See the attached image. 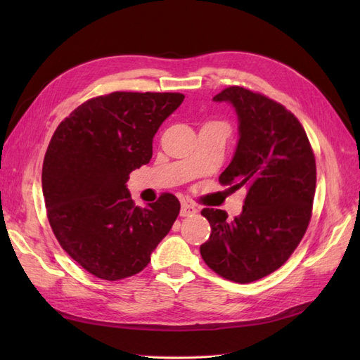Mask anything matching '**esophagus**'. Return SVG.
<instances>
[{
  "mask_svg": "<svg viewBox=\"0 0 360 360\" xmlns=\"http://www.w3.org/2000/svg\"><path fill=\"white\" fill-rule=\"evenodd\" d=\"M198 210H197V207L195 205H192V204H189V202H183L181 204V210H180V216H192V214H195L197 213Z\"/></svg>",
  "mask_w": 360,
  "mask_h": 360,
  "instance_id": "34e87169",
  "label": "esophagus"
}]
</instances>
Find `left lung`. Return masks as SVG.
Instances as JSON below:
<instances>
[{"instance_id":"obj_1","label":"left lung","mask_w":360,"mask_h":360,"mask_svg":"<svg viewBox=\"0 0 360 360\" xmlns=\"http://www.w3.org/2000/svg\"><path fill=\"white\" fill-rule=\"evenodd\" d=\"M213 101L231 103L238 120V143L219 181L231 191L245 188L246 198L233 221L224 210L202 209L212 234L200 252L217 275L248 284L279 269L304 236L315 158L300 122L281 103L237 85Z\"/></svg>"}]
</instances>
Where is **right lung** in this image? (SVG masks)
<instances>
[{
  "mask_svg": "<svg viewBox=\"0 0 360 360\" xmlns=\"http://www.w3.org/2000/svg\"><path fill=\"white\" fill-rule=\"evenodd\" d=\"M180 93L115 91L84 102L58 124L41 169L48 219L58 243L96 278L139 274L180 212L172 193L135 205L129 174L153 155Z\"/></svg>",
  "mask_w": 360,
  "mask_h": 360,
  "instance_id": "add662e5",
  "label": "right lung"
}]
</instances>
